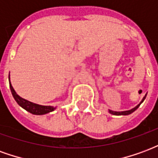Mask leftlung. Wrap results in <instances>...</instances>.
<instances>
[{
    "mask_svg": "<svg viewBox=\"0 0 158 158\" xmlns=\"http://www.w3.org/2000/svg\"><path fill=\"white\" fill-rule=\"evenodd\" d=\"M146 95L147 94H146L145 95V96L143 97V99L141 100V102L137 105L136 106H135V107H133L132 109H130V110H127V111H121V112H117V111H113V110H108V112H109L111 114H113V115H116V116H121V115H129V114H131L132 113H134L135 111L138 107L139 106V105L141 104V103L144 102V100L146 99Z\"/></svg>",
    "mask_w": 158,
    "mask_h": 158,
    "instance_id": "left-lung-1",
    "label": "left lung"
}]
</instances>
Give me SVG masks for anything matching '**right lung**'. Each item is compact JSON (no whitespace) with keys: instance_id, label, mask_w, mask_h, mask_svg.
Returning <instances> with one entry per match:
<instances>
[{"instance_id":"obj_1","label":"right lung","mask_w":158,"mask_h":158,"mask_svg":"<svg viewBox=\"0 0 158 158\" xmlns=\"http://www.w3.org/2000/svg\"><path fill=\"white\" fill-rule=\"evenodd\" d=\"M9 85H10V89H11V92L12 94L13 98L15 99L17 103L19 104V106L23 107V109H25L26 111H28L29 113L35 114V115H44L46 113H49L54 111L56 107H54L52 106H43V105H39L36 103L31 102L28 100H25L22 98L21 96H19L17 92L15 91V89H13L11 81H10V73H9Z\"/></svg>"}]
</instances>
